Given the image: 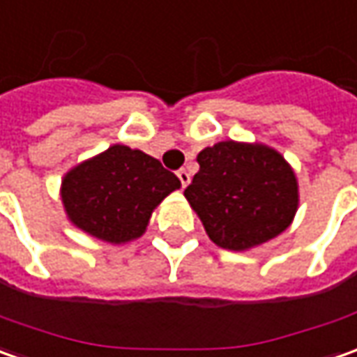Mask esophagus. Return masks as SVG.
<instances>
[{"mask_svg":"<svg viewBox=\"0 0 357 357\" xmlns=\"http://www.w3.org/2000/svg\"><path fill=\"white\" fill-rule=\"evenodd\" d=\"M176 176H178V181H181V184H183V186H186V184L190 183V173H188L186 169H181V171L176 173Z\"/></svg>","mask_w":357,"mask_h":357,"instance_id":"obj_1","label":"esophagus"}]
</instances>
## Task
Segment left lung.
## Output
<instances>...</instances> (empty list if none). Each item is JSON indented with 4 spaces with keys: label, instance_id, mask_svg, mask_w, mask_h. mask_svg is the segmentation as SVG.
Instances as JSON below:
<instances>
[{
    "label": "left lung",
    "instance_id": "1",
    "mask_svg": "<svg viewBox=\"0 0 357 357\" xmlns=\"http://www.w3.org/2000/svg\"><path fill=\"white\" fill-rule=\"evenodd\" d=\"M184 196L208 238L226 250L259 245L289 228L298 206L293 169L265 145L220 141L198 153Z\"/></svg>",
    "mask_w": 357,
    "mask_h": 357
}]
</instances>
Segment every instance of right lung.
<instances>
[{
	"label": "right lung",
	"mask_w": 357,
	"mask_h": 357,
	"mask_svg": "<svg viewBox=\"0 0 357 357\" xmlns=\"http://www.w3.org/2000/svg\"><path fill=\"white\" fill-rule=\"evenodd\" d=\"M181 186L176 174L139 149L114 145L74 167L62 181V204L78 228L109 243L139 238L151 212Z\"/></svg>",
	"instance_id": "right-lung-1"
}]
</instances>
